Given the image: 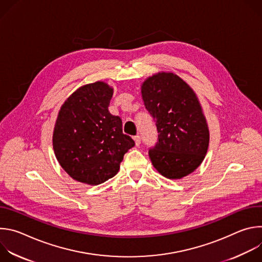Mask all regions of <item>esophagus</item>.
Returning a JSON list of instances; mask_svg holds the SVG:
<instances>
[{"label": "esophagus", "mask_w": 262, "mask_h": 262, "mask_svg": "<svg viewBox=\"0 0 262 262\" xmlns=\"http://www.w3.org/2000/svg\"><path fill=\"white\" fill-rule=\"evenodd\" d=\"M134 141H135V144L136 146H139L141 144V139H140V136H135L134 137Z\"/></svg>", "instance_id": "obj_1"}]
</instances>
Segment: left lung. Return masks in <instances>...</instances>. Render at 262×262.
Wrapping results in <instances>:
<instances>
[{
  "label": "left lung",
  "mask_w": 262,
  "mask_h": 262,
  "mask_svg": "<svg viewBox=\"0 0 262 262\" xmlns=\"http://www.w3.org/2000/svg\"><path fill=\"white\" fill-rule=\"evenodd\" d=\"M141 93L159 133L149 150L154 167L174 180L193 173L209 145L208 124L195 91L177 74L161 71L143 82Z\"/></svg>",
  "instance_id": "8db88e82"
}]
</instances>
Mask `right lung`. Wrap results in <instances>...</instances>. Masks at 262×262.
<instances>
[{"instance_id":"add662e5","label":"right lung","mask_w":262,"mask_h":262,"mask_svg":"<svg viewBox=\"0 0 262 262\" xmlns=\"http://www.w3.org/2000/svg\"><path fill=\"white\" fill-rule=\"evenodd\" d=\"M113 88L97 81L74 91L61 105L53 133L57 161L74 180L97 185L114 177L135 146L120 117L108 112Z\"/></svg>"}]
</instances>
